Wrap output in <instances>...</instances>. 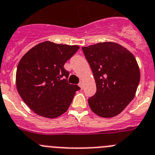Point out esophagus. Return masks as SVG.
Instances as JSON below:
<instances>
[{
  "instance_id": "1",
  "label": "esophagus",
  "mask_w": 155,
  "mask_h": 155,
  "mask_svg": "<svg viewBox=\"0 0 155 155\" xmlns=\"http://www.w3.org/2000/svg\"><path fill=\"white\" fill-rule=\"evenodd\" d=\"M79 86H80V87L81 89L84 88V83H83V81H80V83H79Z\"/></svg>"
}]
</instances>
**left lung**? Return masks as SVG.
Returning a JSON list of instances; mask_svg holds the SVG:
<instances>
[{
	"label": "left lung",
	"mask_w": 155,
	"mask_h": 155,
	"mask_svg": "<svg viewBox=\"0 0 155 155\" xmlns=\"http://www.w3.org/2000/svg\"><path fill=\"white\" fill-rule=\"evenodd\" d=\"M82 51L97 87L88 98L91 109L102 117L117 115L132 101L138 87L140 71L135 58L114 42L82 47Z\"/></svg>",
	"instance_id": "obj_1"
}]
</instances>
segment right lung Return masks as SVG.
<instances>
[{"instance_id":"add662e5","label":"right lung","mask_w":155,"mask_h":155,"mask_svg":"<svg viewBox=\"0 0 155 155\" xmlns=\"http://www.w3.org/2000/svg\"><path fill=\"white\" fill-rule=\"evenodd\" d=\"M79 49L77 45L42 42L31 48L18 64V91L37 114L48 118L67 111L78 85L68 82L69 72L64 65Z\"/></svg>"}]
</instances>
